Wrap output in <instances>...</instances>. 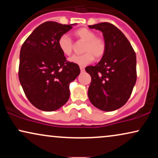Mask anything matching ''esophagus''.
Here are the masks:
<instances>
[{"mask_svg":"<svg viewBox=\"0 0 158 158\" xmlns=\"http://www.w3.org/2000/svg\"><path fill=\"white\" fill-rule=\"evenodd\" d=\"M80 69H81V72H83V71L84 70H85V69H84V68H83V67H80Z\"/></svg>","mask_w":158,"mask_h":158,"instance_id":"34e87169","label":"esophagus"}]
</instances>
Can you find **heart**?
I'll return each instance as SVG.
<instances>
[{
	"mask_svg": "<svg viewBox=\"0 0 158 158\" xmlns=\"http://www.w3.org/2000/svg\"><path fill=\"white\" fill-rule=\"evenodd\" d=\"M77 38L85 42L83 52L81 55H73L69 58V62L80 66H85L96 58H101L106 52V45L105 41L101 37H96V34L86 28H81L74 32ZM58 47L64 55L69 56L73 52V42L68 34H62L58 40Z\"/></svg>",
	"mask_w": 158,
	"mask_h": 158,
	"instance_id": "1",
	"label": "heart"
}]
</instances>
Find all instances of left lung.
<instances>
[{"mask_svg": "<svg viewBox=\"0 0 158 158\" xmlns=\"http://www.w3.org/2000/svg\"><path fill=\"white\" fill-rule=\"evenodd\" d=\"M88 27L102 32L106 45L100 62L85 68L91 76L88 98L97 109L114 111L127 103L136 83V54L124 34L114 25L103 22Z\"/></svg>", "mask_w": 158, "mask_h": 158, "instance_id": "1", "label": "left lung"}]
</instances>
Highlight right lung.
Returning a JSON list of instances; mask_svg holds the SVG:
<instances>
[{
    "mask_svg": "<svg viewBox=\"0 0 158 158\" xmlns=\"http://www.w3.org/2000/svg\"><path fill=\"white\" fill-rule=\"evenodd\" d=\"M73 24L47 21L36 27L21 47L19 77L27 98L44 111H53L70 98V84L80 74L77 64L67 62L58 40Z\"/></svg>",
    "mask_w": 158,
    "mask_h": 158,
    "instance_id": "obj_1",
    "label": "right lung"
}]
</instances>
